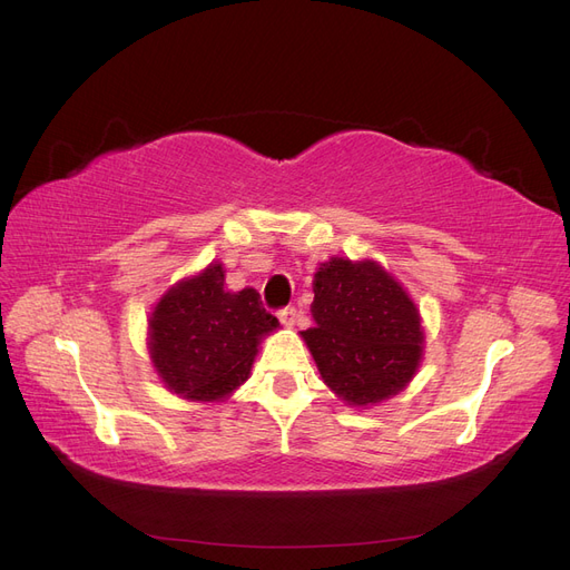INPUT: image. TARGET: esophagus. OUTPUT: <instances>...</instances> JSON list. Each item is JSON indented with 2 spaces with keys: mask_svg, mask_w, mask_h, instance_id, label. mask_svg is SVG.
Here are the masks:
<instances>
[{
  "mask_svg": "<svg viewBox=\"0 0 570 570\" xmlns=\"http://www.w3.org/2000/svg\"><path fill=\"white\" fill-rule=\"evenodd\" d=\"M278 317H281V323H283L285 327H292L294 323H297V308H294V306H285V308L278 311Z\"/></svg>",
  "mask_w": 570,
  "mask_h": 570,
  "instance_id": "obj_1",
  "label": "esophagus"
}]
</instances>
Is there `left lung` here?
Here are the masks:
<instances>
[{"label": "left lung", "instance_id": "left-lung-1", "mask_svg": "<svg viewBox=\"0 0 570 570\" xmlns=\"http://www.w3.org/2000/svg\"><path fill=\"white\" fill-rule=\"evenodd\" d=\"M313 321L302 332L330 389L353 404L402 391L414 376L423 332L406 292L379 264L334 257L313 281Z\"/></svg>", "mask_w": 570, "mask_h": 570}]
</instances>
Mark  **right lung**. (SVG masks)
Here are the masks:
<instances>
[{"label":"right lung","mask_w":570,"mask_h":570,"mask_svg":"<svg viewBox=\"0 0 570 570\" xmlns=\"http://www.w3.org/2000/svg\"><path fill=\"white\" fill-rule=\"evenodd\" d=\"M278 327L259 292L224 287L222 264L175 285L149 321V353L170 391L217 400L240 385L264 334Z\"/></svg>","instance_id":"1"}]
</instances>
